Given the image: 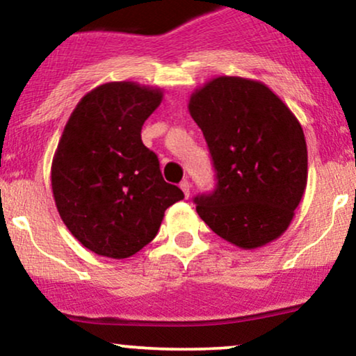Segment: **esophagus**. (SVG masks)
I'll use <instances>...</instances> for the list:
<instances>
[{
    "mask_svg": "<svg viewBox=\"0 0 356 356\" xmlns=\"http://www.w3.org/2000/svg\"><path fill=\"white\" fill-rule=\"evenodd\" d=\"M179 188H181L183 190V193H185V196L188 198V196H190V190H191V185H190V181H188V179H183L181 183H179Z\"/></svg>",
    "mask_w": 356,
    "mask_h": 356,
    "instance_id": "34e87169",
    "label": "esophagus"
}]
</instances>
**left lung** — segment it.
<instances>
[{
    "instance_id": "left-lung-1",
    "label": "left lung",
    "mask_w": 356,
    "mask_h": 356,
    "mask_svg": "<svg viewBox=\"0 0 356 356\" xmlns=\"http://www.w3.org/2000/svg\"><path fill=\"white\" fill-rule=\"evenodd\" d=\"M216 171L215 191L195 198L200 218L243 250L286 232L302 202L308 153L296 116L268 86L218 76L190 96Z\"/></svg>"
}]
</instances>
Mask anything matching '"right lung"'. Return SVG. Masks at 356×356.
<instances>
[{"mask_svg": "<svg viewBox=\"0 0 356 356\" xmlns=\"http://www.w3.org/2000/svg\"><path fill=\"white\" fill-rule=\"evenodd\" d=\"M160 88L133 81L96 86L79 99L54 152L51 188L63 223L85 248L123 258L156 236L166 208L185 198L161 177L141 141Z\"/></svg>", "mask_w": 356, "mask_h": 356, "instance_id": "1", "label": "right lung"}]
</instances>
